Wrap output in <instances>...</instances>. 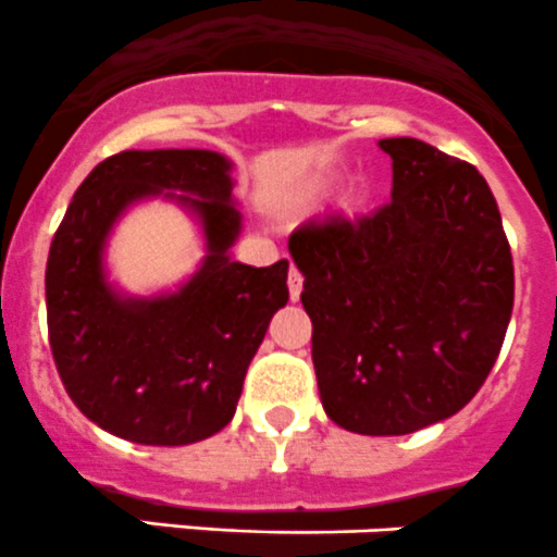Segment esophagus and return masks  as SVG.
I'll list each match as a JSON object with an SVG mask.
<instances>
[{"instance_id": "34e87169", "label": "esophagus", "mask_w": 557, "mask_h": 557, "mask_svg": "<svg viewBox=\"0 0 557 557\" xmlns=\"http://www.w3.org/2000/svg\"><path fill=\"white\" fill-rule=\"evenodd\" d=\"M301 283H305V277H301V272L296 267H290L288 272V290H290V301H299L301 296Z\"/></svg>"}]
</instances>
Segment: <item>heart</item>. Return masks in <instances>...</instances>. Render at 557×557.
<instances>
[{
    "label": "heart",
    "mask_w": 557,
    "mask_h": 557,
    "mask_svg": "<svg viewBox=\"0 0 557 557\" xmlns=\"http://www.w3.org/2000/svg\"><path fill=\"white\" fill-rule=\"evenodd\" d=\"M367 201H370V190L364 185H359L354 190V196H350V209H361Z\"/></svg>",
    "instance_id": "1"
}]
</instances>
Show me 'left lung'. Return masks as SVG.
Instances as JSON below:
<instances>
[{
	"label": "left lung",
	"instance_id": "8db88e82",
	"mask_svg": "<svg viewBox=\"0 0 557 557\" xmlns=\"http://www.w3.org/2000/svg\"><path fill=\"white\" fill-rule=\"evenodd\" d=\"M392 201L288 239L305 277L326 416L359 435L444 422L482 388L515 307V263L490 185L419 138H383Z\"/></svg>",
	"mask_w": 557,
	"mask_h": 557
}]
</instances>
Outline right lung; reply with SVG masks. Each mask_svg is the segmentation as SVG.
I'll return each mask as SVG.
<instances>
[{
  "mask_svg": "<svg viewBox=\"0 0 557 557\" xmlns=\"http://www.w3.org/2000/svg\"><path fill=\"white\" fill-rule=\"evenodd\" d=\"M231 160L209 149H127L75 190L46 267L48 343L81 413L116 438L187 446L234 419L247 367L269 321L288 301V261L231 258L242 214ZM163 195L205 231L208 256L174 295L124 297L101 252L115 220Z\"/></svg>",
  "mask_w": 557,
  "mask_h": 557,
  "instance_id": "add662e5",
  "label": "right lung"
}]
</instances>
